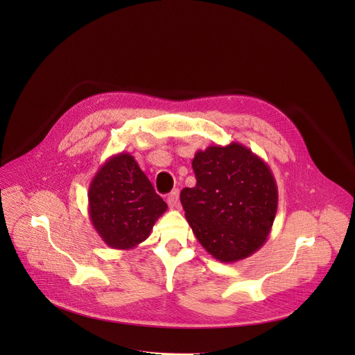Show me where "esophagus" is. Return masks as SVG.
Returning <instances> with one entry per match:
<instances>
[{
  "instance_id": "obj_1",
  "label": "esophagus",
  "mask_w": 355,
  "mask_h": 355,
  "mask_svg": "<svg viewBox=\"0 0 355 355\" xmlns=\"http://www.w3.org/2000/svg\"><path fill=\"white\" fill-rule=\"evenodd\" d=\"M167 204L170 208H178L180 207V198H178V189H174L167 196Z\"/></svg>"
}]
</instances>
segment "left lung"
<instances>
[{"label": "left lung", "mask_w": 355, "mask_h": 355, "mask_svg": "<svg viewBox=\"0 0 355 355\" xmlns=\"http://www.w3.org/2000/svg\"><path fill=\"white\" fill-rule=\"evenodd\" d=\"M196 185L180 193L185 218L209 254L236 263L264 245L278 188L268 164L241 143L214 144L192 159Z\"/></svg>", "instance_id": "left-lung-1"}]
</instances>
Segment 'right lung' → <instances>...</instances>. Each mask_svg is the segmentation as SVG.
Listing matches in <instances>:
<instances>
[{
	"label": "right lung",
	"mask_w": 355,
	"mask_h": 355,
	"mask_svg": "<svg viewBox=\"0 0 355 355\" xmlns=\"http://www.w3.org/2000/svg\"><path fill=\"white\" fill-rule=\"evenodd\" d=\"M166 211V202L125 151L101 166L88 188L89 220L111 248L137 247Z\"/></svg>",
	"instance_id": "add662e5"
}]
</instances>
